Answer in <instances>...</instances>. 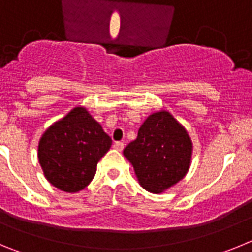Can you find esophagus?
I'll use <instances>...</instances> for the list:
<instances>
[{
    "mask_svg": "<svg viewBox=\"0 0 252 252\" xmlns=\"http://www.w3.org/2000/svg\"><path fill=\"white\" fill-rule=\"evenodd\" d=\"M113 148H115L116 150L122 151V149H124V142H122V141H117V142H115V145H113Z\"/></svg>",
    "mask_w": 252,
    "mask_h": 252,
    "instance_id": "1",
    "label": "esophagus"
}]
</instances>
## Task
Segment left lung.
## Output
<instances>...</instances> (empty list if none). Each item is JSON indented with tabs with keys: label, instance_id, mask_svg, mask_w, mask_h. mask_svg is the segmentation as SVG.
<instances>
[{
	"label": "left lung",
	"instance_id": "obj_1",
	"mask_svg": "<svg viewBox=\"0 0 252 252\" xmlns=\"http://www.w3.org/2000/svg\"><path fill=\"white\" fill-rule=\"evenodd\" d=\"M193 142L183 125L165 110L149 116L136 140L124 150L139 184L148 192L161 194L188 173Z\"/></svg>",
	"mask_w": 252,
	"mask_h": 252
}]
</instances>
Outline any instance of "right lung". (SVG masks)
Returning a JSON list of instances; mask_svg holds the SVG:
<instances>
[{
	"label": "right lung",
	"mask_w": 252,
	"mask_h": 252,
	"mask_svg": "<svg viewBox=\"0 0 252 252\" xmlns=\"http://www.w3.org/2000/svg\"><path fill=\"white\" fill-rule=\"evenodd\" d=\"M112 140L86 107H74L50 125L40 137L37 159L46 180L66 193H77L92 182L97 164Z\"/></svg>",
	"instance_id": "1"
}]
</instances>
